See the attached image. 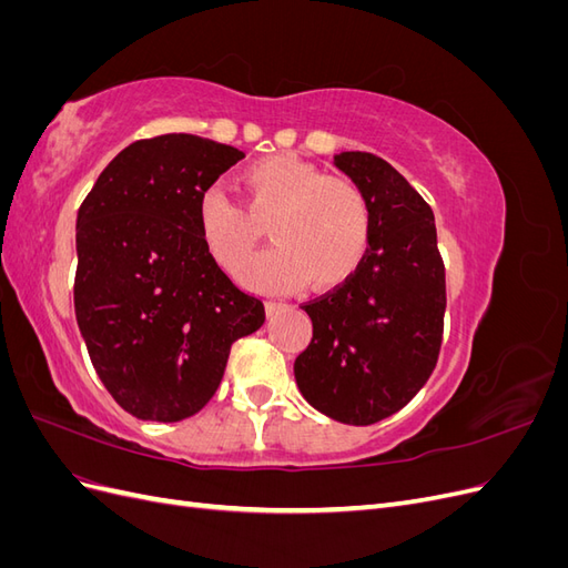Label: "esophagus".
Returning <instances> with one entry per match:
<instances>
[{
	"label": "esophagus",
	"instance_id": "esophagus-1",
	"mask_svg": "<svg viewBox=\"0 0 568 568\" xmlns=\"http://www.w3.org/2000/svg\"><path fill=\"white\" fill-rule=\"evenodd\" d=\"M282 305H284V303H280V301H272V298H270V301L265 303V311H267V315L272 317V315H277V313L282 311Z\"/></svg>",
	"mask_w": 568,
	"mask_h": 568
}]
</instances>
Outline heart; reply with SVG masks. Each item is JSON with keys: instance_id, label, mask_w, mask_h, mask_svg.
Returning a JSON list of instances; mask_svg holds the SVG:
<instances>
[{"instance_id": "1", "label": "heart", "mask_w": 568, "mask_h": 568, "mask_svg": "<svg viewBox=\"0 0 568 568\" xmlns=\"http://www.w3.org/2000/svg\"><path fill=\"white\" fill-rule=\"evenodd\" d=\"M246 209L222 189L199 199V236L213 261L230 272L242 267L267 222L274 239L242 280L257 288H291L307 282L315 291L346 284L363 265L372 242V205L348 178L291 153H277L244 170Z\"/></svg>"}]
</instances>
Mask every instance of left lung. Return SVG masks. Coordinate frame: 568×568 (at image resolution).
I'll list each match as a JSON object with an SVG mask.
<instances>
[{"label": "left lung", "mask_w": 568, "mask_h": 568, "mask_svg": "<svg viewBox=\"0 0 568 568\" xmlns=\"http://www.w3.org/2000/svg\"><path fill=\"white\" fill-rule=\"evenodd\" d=\"M334 165L369 199L372 242L346 284L303 305L313 341L294 374L322 415L367 426L415 398L438 363L445 267L432 205L398 170L365 151H343Z\"/></svg>", "instance_id": "left-lung-1"}]
</instances>
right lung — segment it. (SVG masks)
<instances>
[{
    "mask_svg": "<svg viewBox=\"0 0 568 568\" xmlns=\"http://www.w3.org/2000/svg\"><path fill=\"white\" fill-rule=\"evenodd\" d=\"M244 153L196 134L125 146L82 201L75 317L113 400L136 419L182 422L213 398L236 338L265 322L205 251L196 211Z\"/></svg>",
    "mask_w": 568,
    "mask_h": 568,
    "instance_id": "1",
    "label": "right lung"
}]
</instances>
